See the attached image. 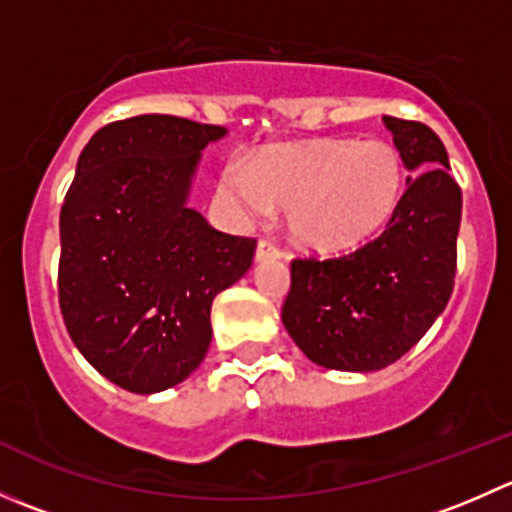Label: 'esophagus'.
Instances as JSON below:
<instances>
[{
	"instance_id": "esophagus-1",
	"label": "esophagus",
	"mask_w": 512,
	"mask_h": 512,
	"mask_svg": "<svg viewBox=\"0 0 512 512\" xmlns=\"http://www.w3.org/2000/svg\"><path fill=\"white\" fill-rule=\"evenodd\" d=\"M282 252L275 242L270 240H260L257 242V250H255V260L257 262H267V260H280Z\"/></svg>"
}]
</instances>
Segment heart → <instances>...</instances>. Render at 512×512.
Wrapping results in <instances>:
<instances>
[{
	"mask_svg": "<svg viewBox=\"0 0 512 512\" xmlns=\"http://www.w3.org/2000/svg\"><path fill=\"white\" fill-rule=\"evenodd\" d=\"M404 180V160L391 143L332 138L265 148L255 165L230 160L223 195L247 220L287 210L289 237L299 247L347 255L391 223Z\"/></svg>",
	"mask_w": 512,
	"mask_h": 512,
	"instance_id": "heart-1",
	"label": "heart"
}]
</instances>
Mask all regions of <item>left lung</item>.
<instances>
[{
	"mask_svg": "<svg viewBox=\"0 0 512 512\" xmlns=\"http://www.w3.org/2000/svg\"><path fill=\"white\" fill-rule=\"evenodd\" d=\"M401 160L421 170L376 240L349 255L292 260L282 322L324 369L394 364L446 309L456 277L461 188L441 138L418 121L384 116Z\"/></svg>",
	"mask_w": 512,
	"mask_h": 512,
	"instance_id": "obj_1",
	"label": "left lung"
}]
</instances>
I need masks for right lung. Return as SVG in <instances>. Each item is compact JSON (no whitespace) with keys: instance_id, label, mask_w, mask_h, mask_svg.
<instances>
[{"instance_id":"obj_1","label":"right lung","mask_w":512,"mask_h":512,"mask_svg":"<svg viewBox=\"0 0 512 512\" xmlns=\"http://www.w3.org/2000/svg\"><path fill=\"white\" fill-rule=\"evenodd\" d=\"M225 133L163 113L108 123L61 205V317L98 374L133 394L198 369L215 294L255 257L252 237L215 230L185 203L200 151Z\"/></svg>"}]
</instances>
